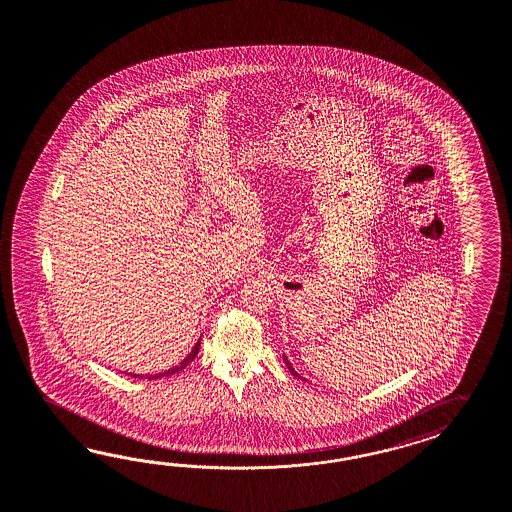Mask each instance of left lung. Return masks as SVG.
Returning <instances> with one entry per match:
<instances>
[{
  "label": "left lung",
  "instance_id": "8db88e82",
  "mask_svg": "<svg viewBox=\"0 0 512 512\" xmlns=\"http://www.w3.org/2000/svg\"><path fill=\"white\" fill-rule=\"evenodd\" d=\"M285 364H287L288 370H290V374L294 375V377H300V374H298V372H296V370H294V368H292V364H290V362H288L287 357H285Z\"/></svg>",
  "mask_w": 512,
  "mask_h": 512
}]
</instances>
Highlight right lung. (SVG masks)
<instances>
[{"instance_id": "add662e5", "label": "right lung", "mask_w": 512, "mask_h": 512, "mask_svg": "<svg viewBox=\"0 0 512 512\" xmlns=\"http://www.w3.org/2000/svg\"><path fill=\"white\" fill-rule=\"evenodd\" d=\"M200 344H201V338H200V340H198V342H196V346H194V348H192V351H190V353H188L187 357H185V359H183V361L179 362V364H177V366H174V368H170V370H166V372H163V374H153V375L133 374V377H138V379H144V377H146V379H159V377H166V375L177 374V372H181V370H183V368H185V366H188V362L194 361V357H196V355H198V351H200Z\"/></svg>"}]
</instances>
